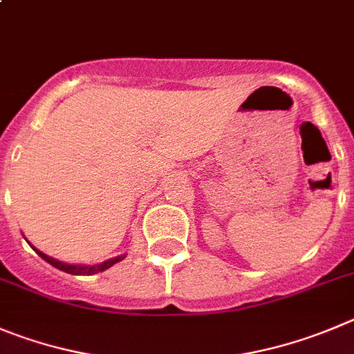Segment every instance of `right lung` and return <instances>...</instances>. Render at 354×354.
<instances>
[{"label":"right lung","mask_w":354,"mask_h":354,"mask_svg":"<svg viewBox=\"0 0 354 354\" xmlns=\"http://www.w3.org/2000/svg\"><path fill=\"white\" fill-rule=\"evenodd\" d=\"M32 250H35L36 253H38L39 257H41L45 262H48L50 266H54L55 269L59 270H64V272L68 274H75V276H91V274H97V272H102V270L110 269L111 266H115L117 262H120V260L125 259V255H118L115 257V259H110L106 260V262L102 263H95V266H69V263H64V262H59V260L52 259V257L45 255V253H41L39 250H36L35 246H31Z\"/></svg>","instance_id":"right-lung-1"}]
</instances>
